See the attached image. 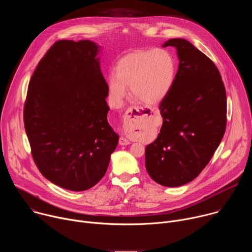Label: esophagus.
Instances as JSON below:
<instances>
[{
	"label": "esophagus",
	"instance_id": "1",
	"mask_svg": "<svg viewBox=\"0 0 252 252\" xmlns=\"http://www.w3.org/2000/svg\"><path fill=\"white\" fill-rule=\"evenodd\" d=\"M148 114H149V110L147 109H143V107H138V106H130L126 110L124 116V125L126 126H132L136 125V123H138V121L141 118L148 116ZM119 143L121 146H127L130 142L128 139L122 136L119 140Z\"/></svg>",
	"mask_w": 252,
	"mask_h": 252
}]
</instances>
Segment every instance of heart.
Masks as SVG:
<instances>
[{
    "label": "heart",
    "mask_w": 252,
    "mask_h": 252,
    "mask_svg": "<svg viewBox=\"0 0 252 252\" xmlns=\"http://www.w3.org/2000/svg\"><path fill=\"white\" fill-rule=\"evenodd\" d=\"M176 76V61L163 49L143 50L122 58L109 79V96L120 106L126 95V87L140 101L157 104L171 91Z\"/></svg>",
    "instance_id": "obj_1"
}]
</instances>
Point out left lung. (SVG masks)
I'll return each instance as SVG.
<instances>
[{"label": "left lung", "instance_id": "obj_1", "mask_svg": "<svg viewBox=\"0 0 252 252\" xmlns=\"http://www.w3.org/2000/svg\"><path fill=\"white\" fill-rule=\"evenodd\" d=\"M179 60L173 87L159 104L162 126L146 148L154 181L175 188L193 179L219 148L226 127V93L214 63L185 39H170Z\"/></svg>", "mask_w": 252, "mask_h": 252}]
</instances>
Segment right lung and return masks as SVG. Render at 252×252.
Returning a JSON list of instances; mask_svg holds the SVG:
<instances>
[{
    "instance_id": "right-lung-1",
    "label": "right lung",
    "mask_w": 252,
    "mask_h": 252,
    "mask_svg": "<svg viewBox=\"0 0 252 252\" xmlns=\"http://www.w3.org/2000/svg\"><path fill=\"white\" fill-rule=\"evenodd\" d=\"M98 47L57 41L30 80L24 125L32 159L51 183L74 191L95 186L109 166L119 135L107 123V86Z\"/></svg>"
}]
</instances>
